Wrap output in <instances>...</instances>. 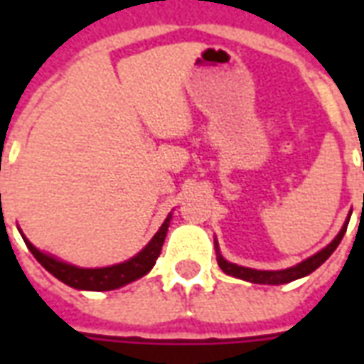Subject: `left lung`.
Listing matches in <instances>:
<instances>
[{
    "mask_svg": "<svg viewBox=\"0 0 364 364\" xmlns=\"http://www.w3.org/2000/svg\"><path fill=\"white\" fill-rule=\"evenodd\" d=\"M347 224L349 220L345 222L341 232L337 234L336 240L328 245V247H323L321 252H318L312 257H308L302 263H298L294 267L284 269V271H257V269H247V267H240V265H234V263H228V261L222 257L220 253H218V265L226 274H232V277H237V279H244V281L250 282H257V284H284V282L290 281H296L300 277H306V274H310L312 271L320 267L323 261L328 259L331 253L336 252V247L339 245V242L343 240L345 236V230H347Z\"/></svg>",
    "mask_w": 364,
    "mask_h": 364,
    "instance_id": "1",
    "label": "left lung"
}]
</instances>
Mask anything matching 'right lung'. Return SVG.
Listing matches in <instances>:
<instances>
[{
	"mask_svg": "<svg viewBox=\"0 0 364 364\" xmlns=\"http://www.w3.org/2000/svg\"><path fill=\"white\" fill-rule=\"evenodd\" d=\"M169 218L161 224V228L158 230V234L151 237V242L142 252L138 253L132 259L124 261V263H119V265H111V267H101V269H82L75 267V265H70V263H64V261H58L46 255V253L38 252L35 245L31 244L28 240H25V244L31 250V253L35 255L36 261L43 265L48 273H52L56 279H60L62 282H66L68 287H74V289L80 290H112L119 289V287H124L128 282L140 279L144 274L148 273L154 265H156V259L161 253V245H164V240H166L167 226H169Z\"/></svg>",
	"mask_w": 364,
	"mask_h": 364,
	"instance_id": "obj_1",
	"label": "right lung"
}]
</instances>
